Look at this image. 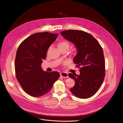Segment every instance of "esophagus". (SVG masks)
<instances>
[{
	"label": "esophagus",
	"instance_id": "1",
	"mask_svg": "<svg viewBox=\"0 0 123 123\" xmlns=\"http://www.w3.org/2000/svg\"><path fill=\"white\" fill-rule=\"evenodd\" d=\"M60 76L61 77H63V78H68V74L66 72H61L60 73Z\"/></svg>",
	"mask_w": 123,
	"mask_h": 123
}]
</instances>
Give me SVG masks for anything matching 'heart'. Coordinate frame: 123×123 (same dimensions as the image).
<instances>
[{
    "label": "heart",
    "mask_w": 123,
    "mask_h": 123,
    "mask_svg": "<svg viewBox=\"0 0 123 123\" xmlns=\"http://www.w3.org/2000/svg\"><path fill=\"white\" fill-rule=\"evenodd\" d=\"M58 47H59V49H63V48H69V44L66 42V41H61L59 43H58Z\"/></svg>",
    "instance_id": "obj_1"
}]
</instances>
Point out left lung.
Masks as SVG:
<instances>
[{
  "mask_svg": "<svg viewBox=\"0 0 123 123\" xmlns=\"http://www.w3.org/2000/svg\"><path fill=\"white\" fill-rule=\"evenodd\" d=\"M61 34L76 47L77 54L73 62L77 67H81L80 75L68 74L75 82L70 91L81 99L91 97L98 91L104 79L105 63L103 49L98 41L86 32L68 30L61 32Z\"/></svg>",
  "mask_w": 123,
  "mask_h": 123,
  "instance_id": "1",
  "label": "left lung"
}]
</instances>
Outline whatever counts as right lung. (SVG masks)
I'll list each match as a JSON object with an SVG mask.
<instances>
[{"label":"right lung","instance_id":"right-lung-1","mask_svg":"<svg viewBox=\"0 0 123 123\" xmlns=\"http://www.w3.org/2000/svg\"><path fill=\"white\" fill-rule=\"evenodd\" d=\"M58 34L39 32L29 36L18 47L15 60L16 77L24 91L39 97L50 91L60 74L45 72L41 68L43 59L56 39Z\"/></svg>","mask_w":123,"mask_h":123}]
</instances>
